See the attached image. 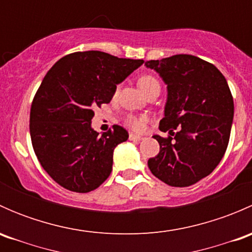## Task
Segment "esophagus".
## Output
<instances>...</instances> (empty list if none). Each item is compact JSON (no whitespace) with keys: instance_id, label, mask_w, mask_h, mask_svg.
I'll return each instance as SVG.
<instances>
[{"instance_id":"1","label":"esophagus","mask_w":252,"mask_h":252,"mask_svg":"<svg viewBox=\"0 0 252 252\" xmlns=\"http://www.w3.org/2000/svg\"><path fill=\"white\" fill-rule=\"evenodd\" d=\"M129 140H131V141H140V140H142V136L135 135V134H129Z\"/></svg>"}]
</instances>
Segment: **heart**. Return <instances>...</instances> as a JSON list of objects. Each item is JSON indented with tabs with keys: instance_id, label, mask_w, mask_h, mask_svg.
<instances>
[{
	"instance_id": "heart-1",
	"label": "heart",
	"mask_w": 252,
	"mask_h": 252,
	"mask_svg": "<svg viewBox=\"0 0 252 252\" xmlns=\"http://www.w3.org/2000/svg\"><path fill=\"white\" fill-rule=\"evenodd\" d=\"M139 86L145 94L147 91H150L151 89L154 88H159V83L156 78H154L152 75H142V77L139 79L138 81ZM118 91V89L116 90V93ZM147 118L145 116H140V117H135V116H128L126 118V126H130L133 130L135 131H141L144 130L145 124H146Z\"/></svg>"
}]
</instances>
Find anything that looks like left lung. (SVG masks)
Segmentation results:
<instances>
[{
	"label": "left lung",
	"instance_id": "obj_1",
	"mask_svg": "<svg viewBox=\"0 0 252 252\" xmlns=\"http://www.w3.org/2000/svg\"><path fill=\"white\" fill-rule=\"evenodd\" d=\"M167 85L164 117L154 135L159 152L147 164L171 187H190L212 173L224 156L234 117V102L222 73L191 55L147 61ZM176 131L174 132V130Z\"/></svg>",
	"mask_w": 252,
	"mask_h": 252
}]
</instances>
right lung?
<instances>
[{
	"mask_svg": "<svg viewBox=\"0 0 252 252\" xmlns=\"http://www.w3.org/2000/svg\"><path fill=\"white\" fill-rule=\"evenodd\" d=\"M142 63L85 51L62 57L45 75L32 103L30 136L40 164L61 187L89 192L110 177L114 149L129 134L113 126L98 135L94 110L110 102L117 85Z\"/></svg>",
	"mask_w": 252,
	"mask_h": 252,
	"instance_id": "right-lung-1",
	"label": "right lung"
}]
</instances>
